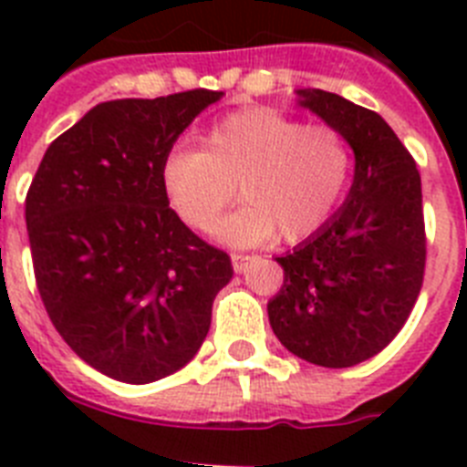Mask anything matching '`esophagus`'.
<instances>
[{
  "mask_svg": "<svg viewBox=\"0 0 467 467\" xmlns=\"http://www.w3.org/2000/svg\"><path fill=\"white\" fill-rule=\"evenodd\" d=\"M231 262H234V269H236V274H245V271L250 269L254 262H257V257H254V254L236 253V254H231Z\"/></svg>",
  "mask_w": 467,
  "mask_h": 467,
  "instance_id": "esophagus-1",
  "label": "esophagus"
}]
</instances>
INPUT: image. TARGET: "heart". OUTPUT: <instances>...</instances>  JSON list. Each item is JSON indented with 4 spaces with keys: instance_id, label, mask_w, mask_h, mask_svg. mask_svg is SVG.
<instances>
[{
    "instance_id": "1",
    "label": "heart",
    "mask_w": 467,
    "mask_h": 467,
    "mask_svg": "<svg viewBox=\"0 0 467 467\" xmlns=\"http://www.w3.org/2000/svg\"><path fill=\"white\" fill-rule=\"evenodd\" d=\"M353 168V144L339 128L250 107L214 123L198 151H171L161 184L192 229H213L238 187L247 203L214 229L222 241L259 245L280 231L287 243H299L339 210Z\"/></svg>"
}]
</instances>
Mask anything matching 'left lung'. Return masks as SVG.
Listing matches in <instances>:
<instances>
[{
	"instance_id": "obj_1",
	"label": "left lung",
	"mask_w": 467,
	"mask_h": 467,
	"mask_svg": "<svg viewBox=\"0 0 467 467\" xmlns=\"http://www.w3.org/2000/svg\"><path fill=\"white\" fill-rule=\"evenodd\" d=\"M299 105L353 144L346 203L285 257L269 320L285 348L320 367H353L381 353L404 327L426 274L420 175L377 111L337 93L304 88Z\"/></svg>"
}]
</instances>
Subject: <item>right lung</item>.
Segmentation results:
<instances>
[{"instance_id": "add662e5", "label": "right lung", "mask_w": 467, "mask_h": 467, "mask_svg": "<svg viewBox=\"0 0 467 467\" xmlns=\"http://www.w3.org/2000/svg\"><path fill=\"white\" fill-rule=\"evenodd\" d=\"M220 90L109 100L51 142L25 198L36 290L93 369L151 383L203 344L231 257L171 208L161 166Z\"/></svg>"}]
</instances>
